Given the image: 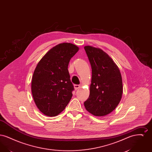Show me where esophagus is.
I'll return each mask as SVG.
<instances>
[{
    "mask_svg": "<svg viewBox=\"0 0 152 152\" xmlns=\"http://www.w3.org/2000/svg\"><path fill=\"white\" fill-rule=\"evenodd\" d=\"M74 88H75V90H77L78 89H79L80 88V86H79V85H75L74 86Z\"/></svg>",
    "mask_w": 152,
    "mask_h": 152,
    "instance_id": "34e87169",
    "label": "esophagus"
}]
</instances>
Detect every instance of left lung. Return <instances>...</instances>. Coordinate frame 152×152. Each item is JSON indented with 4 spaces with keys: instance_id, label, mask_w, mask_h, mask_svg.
I'll list each match as a JSON object with an SVG mask.
<instances>
[{
    "instance_id": "obj_1",
    "label": "left lung",
    "mask_w": 152,
    "mask_h": 152,
    "mask_svg": "<svg viewBox=\"0 0 152 152\" xmlns=\"http://www.w3.org/2000/svg\"><path fill=\"white\" fill-rule=\"evenodd\" d=\"M84 49L92 68L90 94L84 106L94 116H106L116 108L121 99V75L117 65L104 51L89 45L85 46Z\"/></svg>"
}]
</instances>
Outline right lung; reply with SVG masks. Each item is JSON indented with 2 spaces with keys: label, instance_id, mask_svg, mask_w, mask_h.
I'll return each instance as SVG.
<instances>
[{
  "label": "right lung",
  "instance_id": "obj_1",
  "mask_svg": "<svg viewBox=\"0 0 152 152\" xmlns=\"http://www.w3.org/2000/svg\"><path fill=\"white\" fill-rule=\"evenodd\" d=\"M79 50L72 43L59 44L48 51L36 66L31 91L37 107L44 115L57 116L71 100L74 87L68 66Z\"/></svg>",
  "mask_w": 152,
  "mask_h": 152
}]
</instances>
